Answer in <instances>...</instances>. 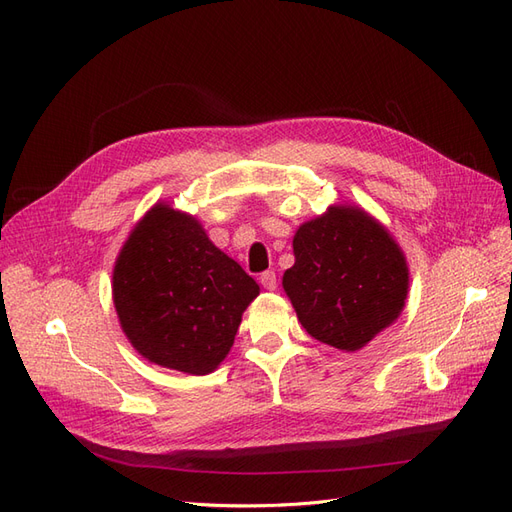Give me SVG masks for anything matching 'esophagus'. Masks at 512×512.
<instances>
[{"instance_id": "esophagus-1", "label": "esophagus", "mask_w": 512, "mask_h": 512, "mask_svg": "<svg viewBox=\"0 0 512 512\" xmlns=\"http://www.w3.org/2000/svg\"><path fill=\"white\" fill-rule=\"evenodd\" d=\"M260 284L262 288L267 290H275L277 288V277H275V271H265L260 275Z\"/></svg>"}]
</instances>
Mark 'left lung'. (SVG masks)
Instances as JSON below:
<instances>
[{"label": "left lung", "mask_w": 512, "mask_h": 512, "mask_svg": "<svg viewBox=\"0 0 512 512\" xmlns=\"http://www.w3.org/2000/svg\"><path fill=\"white\" fill-rule=\"evenodd\" d=\"M292 252L282 286L318 342L361 350L404 312L410 286L404 250L365 209L331 205L297 228Z\"/></svg>", "instance_id": "1"}]
</instances>
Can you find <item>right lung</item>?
Listing matches in <instances>:
<instances>
[{
    "instance_id": "add662e5",
    "label": "right lung",
    "mask_w": 512,
    "mask_h": 512,
    "mask_svg": "<svg viewBox=\"0 0 512 512\" xmlns=\"http://www.w3.org/2000/svg\"><path fill=\"white\" fill-rule=\"evenodd\" d=\"M258 294L203 224L168 203L138 220L113 269L115 312L134 350L190 376L218 369Z\"/></svg>"
}]
</instances>
